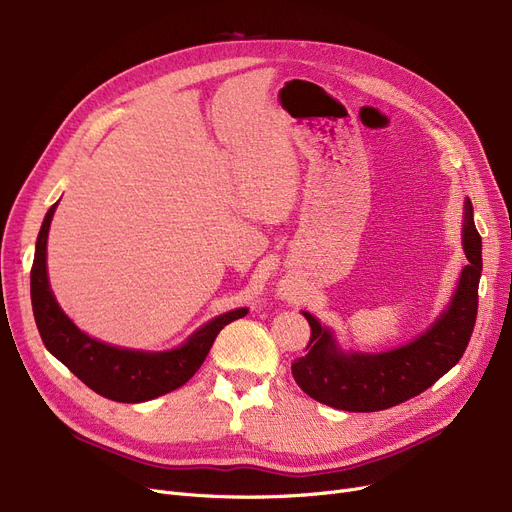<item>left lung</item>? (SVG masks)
Masks as SVG:
<instances>
[{
  "label": "left lung",
  "mask_w": 512,
  "mask_h": 512,
  "mask_svg": "<svg viewBox=\"0 0 512 512\" xmlns=\"http://www.w3.org/2000/svg\"><path fill=\"white\" fill-rule=\"evenodd\" d=\"M462 247L469 265H464L448 309L408 345L383 353H345L332 332L303 311L311 337L307 353L291 366L297 385L330 408L376 412L402 404L439 381L462 358L477 320L483 261L469 198L464 201Z\"/></svg>",
  "instance_id": "left-lung-1"
}]
</instances>
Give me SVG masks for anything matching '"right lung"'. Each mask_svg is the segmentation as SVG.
Returning a JSON list of instances; mask_svg holds the SVG:
<instances>
[{
    "instance_id": "right-lung-1",
    "label": "right lung",
    "mask_w": 512,
    "mask_h": 512,
    "mask_svg": "<svg viewBox=\"0 0 512 512\" xmlns=\"http://www.w3.org/2000/svg\"><path fill=\"white\" fill-rule=\"evenodd\" d=\"M56 205L50 207L41 224L31 268L33 316L43 345L79 381L113 402L140 404L186 385L194 372L203 366L219 330L247 316L249 309L240 307L213 318L203 328H198L182 347L171 351L150 353L121 349L87 337L60 309L48 282L46 251Z\"/></svg>"
}]
</instances>
